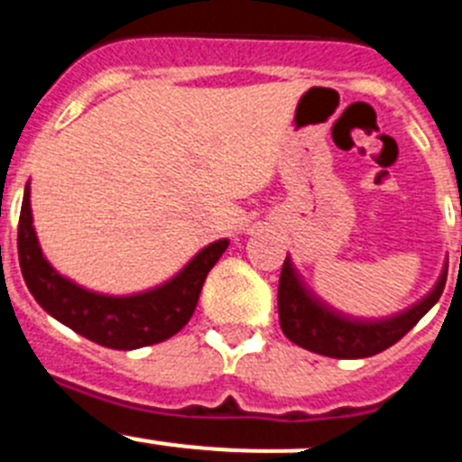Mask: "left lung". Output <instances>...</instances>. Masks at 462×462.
Returning <instances> with one entry per match:
<instances>
[{"mask_svg": "<svg viewBox=\"0 0 462 462\" xmlns=\"http://www.w3.org/2000/svg\"><path fill=\"white\" fill-rule=\"evenodd\" d=\"M445 282L447 268L431 293L406 311L383 320H359L322 302L313 291H309L291 259L286 257L277 286L280 325L286 338L304 350L334 359H365L388 350L402 336L409 334L420 318L440 300Z\"/></svg>", "mask_w": 462, "mask_h": 462, "instance_id": "1", "label": "left lung"}]
</instances>
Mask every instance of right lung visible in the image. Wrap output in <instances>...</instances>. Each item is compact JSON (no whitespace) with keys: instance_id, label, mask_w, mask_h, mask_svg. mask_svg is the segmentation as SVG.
Segmentation results:
<instances>
[{"instance_id":"right-lung-1","label":"right lung","mask_w":462,"mask_h":462,"mask_svg":"<svg viewBox=\"0 0 462 462\" xmlns=\"http://www.w3.org/2000/svg\"><path fill=\"white\" fill-rule=\"evenodd\" d=\"M227 244V239L209 244L173 280L158 289L115 298L83 289L49 266L33 230L29 185L17 226L22 275L40 307L76 334L112 350H137L178 334L194 316L205 277L226 253Z\"/></svg>"}]
</instances>
